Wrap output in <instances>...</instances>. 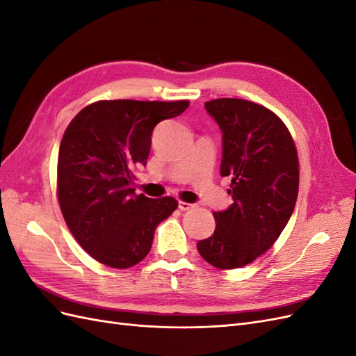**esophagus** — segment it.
<instances>
[{"label": "esophagus", "mask_w": 356, "mask_h": 356, "mask_svg": "<svg viewBox=\"0 0 356 356\" xmlns=\"http://www.w3.org/2000/svg\"><path fill=\"white\" fill-rule=\"evenodd\" d=\"M193 207H195V204L187 203V202H182V200L178 202V208H179L181 211H188V209H191Z\"/></svg>", "instance_id": "1"}]
</instances>
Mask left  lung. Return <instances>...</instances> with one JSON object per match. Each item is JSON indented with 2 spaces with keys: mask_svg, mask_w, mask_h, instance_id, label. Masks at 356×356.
I'll return each mask as SVG.
<instances>
[{
  "mask_svg": "<svg viewBox=\"0 0 356 356\" xmlns=\"http://www.w3.org/2000/svg\"><path fill=\"white\" fill-rule=\"evenodd\" d=\"M222 132L221 177H230V207L213 212V234L197 242L211 266L252 263L282 233L298 195V157L288 127L266 106L220 98L204 104Z\"/></svg>",
  "mask_w": 356,
  "mask_h": 356,
  "instance_id": "obj_1",
  "label": "left lung"
}]
</instances>
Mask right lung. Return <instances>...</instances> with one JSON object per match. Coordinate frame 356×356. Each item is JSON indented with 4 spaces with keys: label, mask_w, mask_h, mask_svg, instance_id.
<instances>
[{
    "label": "right lung",
    "mask_w": 356,
    "mask_h": 356,
    "mask_svg": "<svg viewBox=\"0 0 356 356\" xmlns=\"http://www.w3.org/2000/svg\"><path fill=\"white\" fill-rule=\"evenodd\" d=\"M188 101H98L72 118L60 141L58 199L68 229L96 261L127 268L152 250L174 197L135 195L134 170L145 165L153 129Z\"/></svg>",
    "instance_id": "right-lung-1"
}]
</instances>
